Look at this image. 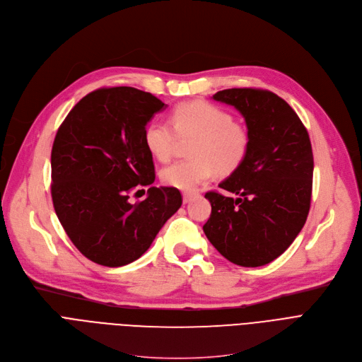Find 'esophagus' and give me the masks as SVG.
Masks as SVG:
<instances>
[{"label": "esophagus", "instance_id": "34e87169", "mask_svg": "<svg viewBox=\"0 0 362 362\" xmlns=\"http://www.w3.org/2000/svg\"><path fill=\"white\" fill-rule=\"evenodd\" d=\"M192 199H194V194H190V192H185V194H183V204H189Z\"/></svg>", "mask_w": 362, "mask_h": 362}]
</instances>
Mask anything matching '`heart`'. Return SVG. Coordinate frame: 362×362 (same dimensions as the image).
Returning <instances> with one entry per match:
<instances>
[{
    "label": "heart",
    "mask_w": 362,
    "mask_h": 362,
    "mask_svg": "<svg viewBox=\"0 0 362 362\" xmlns=\"http://www.w3.org/2000/svg\"><path fill=\"white\" fill-rule=\"evenodd\" d=\"M179 138H195L183 160L164 167L160 177L165 186L194 190L214 172L230 175L243 164L250 148V134L227 110L205 102H189L175 107L172 122L153 119L144 129V144L161 163L175 154Z\"/></svg>",
    "instance_id": "heart-1"
}]
</instances>
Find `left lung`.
<instances>
[{"mask_svg":"<svg viewBox=\"0 0 362 362\" xmlns=\"http://www.w3.org/2000/svg\"><path fill=\"white\" fill-rule=\"evenodd\" d=\"M212 99L242 113L250 148L243 164L218 185L235 198L205 194L211 216L204 233L230 262L263 267L290 247L305 224L315 168L308 132L272 91L227 88Z\"/></svg>","mask_w":362,"mask_h":362,"instance_id":"1","label":"left lung"}]
</instances>
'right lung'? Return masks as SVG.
Masks as SVG:
<instances>
[{"instance_id":"right-lung-1","label":"right lung","mask_w":362,"mask_h":362,"mask_svg":"<svg viewBox=\"0 0 362 362\" xmlns=\"http://www.w3.org/2000/svg\"><path fill=\"white\" fill-rule=\"evenodd\" d=\"M165 105L134 87L88 93L66 115L51 154V194L58 220L91 262L117 268L148 250L165 221L180 208L176 187L151 186L153 156L144 129ZM148 187L149 197H129Z\"/></svg>"}]
</instances>
